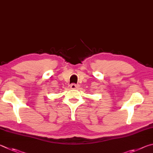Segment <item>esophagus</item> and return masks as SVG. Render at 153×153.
Listing matches in <instances>:
<instances>
[{"mask_svg": "<svg viewBox=\"0 0 153 153\" xmlns=\"http://www.w3.org/2000/svg\"><path fill=\"white\" fill-rule=\"evenodd\" d=\"M70 87H71L70 88H71V89H77L79 86L76 84H71V86H70Z\"/></svg>", "mask_w": 153, "mask_h": 153, "instance_id": "obj_1", "label": "esophagus"}]
</instances>
